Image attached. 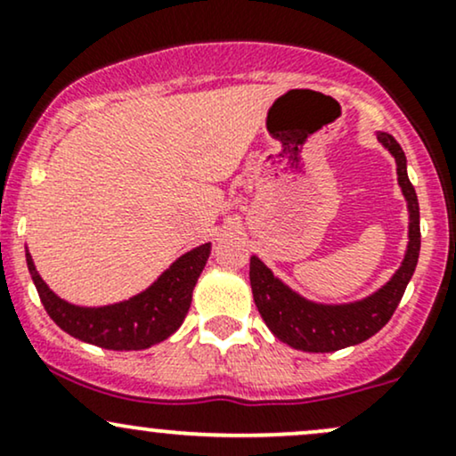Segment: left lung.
<instances>
[{
    "label": "left lung",
    "mask_w": 456,
    "mask_h": 456,
    "mask_svg": "<svg viewBox=\"0 0 456 456\" xmlns=\"http://www.w3.org/2000/svg\"><path fill=\"white\" fill-rule=\"evenodd\" d=\"M378 142L397 163V183L408 201V248L399 270L385 287L353 304H316L289 289L259 256H250V287L256 310L270 331L290 348L304 353H333L365 342L391 321L405 287L416 270L420 252V212L416 191L408 178L405 155L393 135L378 131Z\"/></svg>",
    "instance_id": "8db88e82"
}]
</instances>
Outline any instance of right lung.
<instances>
[{
    "label": "right lung",
    "mask_w": 456,
    "mask_h": 456,
    "mask_svg": "<svg viewBox=\"0 0 456 456\" xmlns=\"http://www.w3.org/2000/svg\"><path fill=\"white\" fill-rule=\"evenodd\" d=\"M210 248L208 242L184 252L146 290L100 308L74 305L54 295L37 273L29 250L25 255L42 305L65 333L108 350H144L167 339L183 325Z\"/></svg>",
    "instance_id": "obj_1"
}]
</instances>
